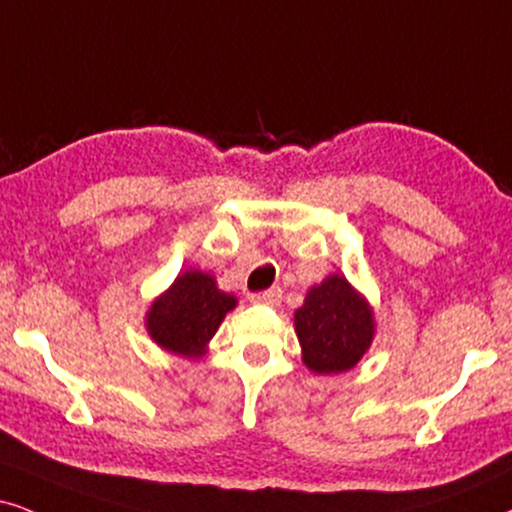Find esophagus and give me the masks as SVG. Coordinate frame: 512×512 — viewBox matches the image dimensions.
Instances as JSON below:
<instances>
[{
  "label": "esophagus",
  "mask_w": 512,
  "mask_h": 512,
  "mask_svg": "<svg viewBox=\"0 0 512 512\" xmlns=\"http://www.w3.org/2000/svg\"><path fill=\"white\" fill-rule=\"evenodd\" d=\"M281 290L278 288H271V290H262V293H252L250 295V302L255 304H269V307H276L278 302H281Z\"/></svg>",
  "instance_id": "esophagus-1"
}]
</instances>
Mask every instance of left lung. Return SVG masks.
I'll use <instances>...</instances> for the list:
<instances>
[{
    "instance_id": "obj_1",
    "label": "left lung",
    "mask_w": 512,
    "mask_h": 512,
    "mask_svg": "<svg viewBox=\"0 0 512 512\" xmlns=\"http://www.w3.org/2000/svg\"><path fill=\"white\" fill-rule=\"evenodd\" d=\"M295 333L309 371L321 375L349 371L373 342V309L345 276L331 274L304 297L295 312Z\"/></svg>"
}]
</instances>
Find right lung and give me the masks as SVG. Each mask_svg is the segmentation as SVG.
<instances>
[{"label":"right lung","instance_id":"add662e5","mask_svg":"<svg viewBox=\"0 0 512 512\" xmlns=\"http://www.w3.org/2000/svg\"><path fill=\"white\" fill-rule=\"evenodd\" d=\"M236 307V297L217 288L215 276L189 269L151 304L146 331L155 345L186 359L203 357L224 316Z\"/></svg>","mask_w":512,"mask_h":512}]
</instances>
